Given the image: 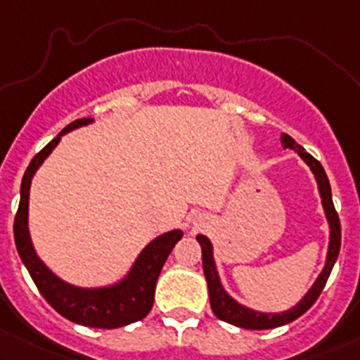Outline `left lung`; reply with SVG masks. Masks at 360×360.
Returning <instances> with one entry per match:
<instances>
[{
	"label": "left lung",
	"mask_w": 360,
	"mask_h": 360,
	"mask_svg": "<svg viewBox=\"0 0 360 360\" xmlns=\"http://www.w3.org/2000/svg\"><path fill=\"white\" fill-rule=\"evenodd\" d=\"M280 143H282L283 148H289V150H294V152H297V155L306 162V165H309L311 172L314 174L319 196H321L323 210H325L328 229H330L326 262H325V266H323L321 274L318 275V278H316L313 285H311V289L304 294V297L295 304V306H292L290 309L282 311V313H262V311H256V309H251V307L244 306V304L238 302L232 295L227 294V290H225L222 285V280H220L219 270H217L215 258H213L212 240L203 234L196 236V240H198L201 246V255H203V274H205V278H207L213 314L225 323H231V325L239 326V328H246V330H270V328H276V326L287 325V323H292L294 319H297L299 316L306 313V311L316 302V299L319 297V294H321L328 276H330L331 270H333V264L337 262L338 252H340V239H342L340 220H338L337 212H335L333 198H331V186H330V181H328L325 169H323V165L319 164L313 155H309L301 145L295 143L294 138L285 135V133L280 135Z\"/></svg>",
	"instance_id": "8db88e82"
}]
</instances>
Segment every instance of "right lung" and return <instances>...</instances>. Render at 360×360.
<instances>
[{
  "mask_svg": "<svg viewBox=\"0 0 360 360\" xmlns=\"http://www.w3.org/2000/svg\"><path fill=\"white\" fill-rule=\"evenodd\" d=\"M92 117H82L70 122L59 135L51 140L27 167L20 186V205L15 217L13 234L17 251L23 264L32 276L42 297L59 314L70 321L90 328H121L140 321L150 313L155 297V285L165 259L176 243L183 238L181 229L164 232L152 239L136 256L135 263L122 278L102 287H78L65 282L39 258L29 231L30 184L37 169L51 155L61 136L73 129L92 124Z\"/></svg>",
  "mask_w": 360,
  "mask_h": 360,
  "instance_id": "add662e5",
  "label": "right lung"
}]
</instances>
